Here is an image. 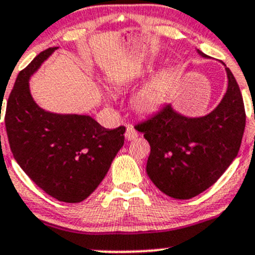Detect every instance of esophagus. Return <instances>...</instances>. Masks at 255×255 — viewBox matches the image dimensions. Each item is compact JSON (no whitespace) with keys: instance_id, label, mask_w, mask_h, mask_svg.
I'll return each mask as SVG.
<instances>
[{"instance_id":"esophagus-1","label":"esophagus","mask_w":255,"mask_h":255,"mask_svg":"<svg viewBox=\"0 0 255 255\" xmlns=\"http://www.w3.org/2000/svg\"><path fill=\"white\" fill-rule=\"evenodd\" d=\"M138 135H139V133H138L137 130H135L133 127L128 126L127 130H126V139H127V140H134L135 138L138 137Z\"/></svg>"}]
</instances>
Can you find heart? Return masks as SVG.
<instances>
[{
	"label": "heart",
	"instance_id": "heart-1",
	"mask_svg": "<svg viewBox=\"0 0 255 255\" xmlns=\"http://www.w3.org/2000/svg\"><path fill=\"white\" fill-rule=\"evenodd\" d=\"M173 81L174 73L171 70H165L156 75L135 96L133 101L134 109L139 113H151L160 109L168 100Z\"/></svg>",
	"mask_w": 255,
	"mask_h": 255
}]
</instances>
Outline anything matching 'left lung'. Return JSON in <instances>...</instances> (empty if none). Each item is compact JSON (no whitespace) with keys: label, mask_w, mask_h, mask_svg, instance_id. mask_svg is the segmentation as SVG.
I'll return each mask as SVG.
<instances>
[{"label":"left lung","mask_w":255,"mask_h":255,"mask_svg":"<svg viewBox=\"0 0 255 255\" xmlns=\"http://www.w3.org/2000/svg\"><path fill=\"white\" fill-rule=\"evenodd\" d=\"M200 55L207 58L202 51ZM225 97L204 117L189 118L164 105L135 126L150 144L146 174L168 196L187 200L212 186L237 156L246 127V110L232 71L226 68Z\"/></svg>","instance_id":"left-lung-1"}]
</instances>
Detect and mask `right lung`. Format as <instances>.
Wrapping results in <instances>:
<instances>
[{"instance_id":"add662e5","label":"right lung","mask_w":255,"mask_h":255,"mask_svg":"<svg viewBox=\"0 0 255 255\" xmlns=\"http://www.w3.org/2000/svg\"><path fill=\"white\" fill-rule=\"evenodd\" d=\"M55 49L43 50L18 74L4 123L12 154L29 179L49 196L78 204L106 176L126 128L106 129L90 116L50 113L33 101L28 80Z\"/></svg>"}]
</instances>
